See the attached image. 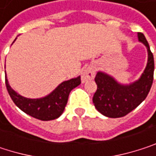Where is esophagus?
<instances>
[{"label":"esophagus","instance_id":"1","mask_svg":"<svg viewBox=\"0 0 156 156\" xmlns=\"http://www.w3.org/2000/svg\"><path fill=\"white\" fill-rule=\"evenodd\" d=\"M95 76V69L92 66H88L83 69L81 73V80L82 82H86L88 80H93Z\"/></svg>","mask_w":156,"mask_h":156}]
</instances>
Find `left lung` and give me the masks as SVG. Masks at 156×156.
Listing matches in <instances>:
<instances>
[{
	"label": "left lung",
	"instance_id": "1",
	"mask_svg": "<svg viewBox=\"0 0 156 156\" xmlns=\"http://www.w3.org/2000/svg\"><path fill=\"white\" fill-rule=\"evenodd\" d=\"M138 38L148 51L147 66L139 80L123 86L104 73L98 72L95 76L98 88L92 101L95 108L104 116L120 118L127 115L145 100L151 90L154 70V55L143 33H138Z\"/></svg>",
	"mask_w": 156,
	"mask_h": 156
}]
</instances>
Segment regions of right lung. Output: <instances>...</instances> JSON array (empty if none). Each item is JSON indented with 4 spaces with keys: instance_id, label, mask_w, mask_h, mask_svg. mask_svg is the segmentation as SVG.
I'll return each mask as SVG.
<instances>
[{
    "instance_id": "obj_1",
    "label": "right lung",
    "mask_w": 156,
    "mask_h": 156,
    "mask_svg": "<svg viewBox=\"0 0 156 156\" xmlns=\"http://www.w3.org/2000/svg\"><path fill=\"white\" fill-rule=\"evenodd\" d=\"M80 83V76H77L76 79L64 81L48 96L32 100L17 94L10 87L5 76L6 88L14 104L26 114L41 121H51L58 118L65 110L70 91Z\"/></svg>"
}]
</instances>
